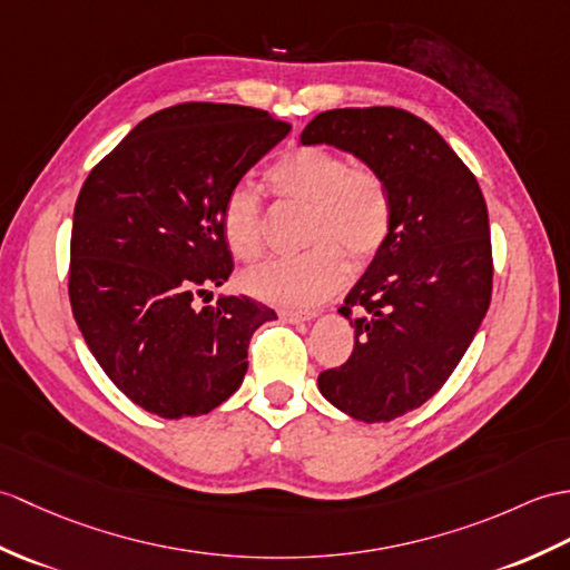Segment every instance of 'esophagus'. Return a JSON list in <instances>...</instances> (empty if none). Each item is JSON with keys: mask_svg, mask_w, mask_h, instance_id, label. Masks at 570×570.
I'll list each match as a JSON object with an SVG mask.
<instances>
[{"mask_svg": "<svg viewBox=\"0 0 570 570\" xmlns=\"http://www.w3.org/2000/svg\"><path fill=\"white\" fill-rule=\"evenodd\" d=\"M279 317L284 323H306V321H313L315 317V313H311V311H288V308H282L279 311Z\"/></svg>", "mask_w": 570, "mask_h": 570, "instance_id": "1", "label": "esophagus"}]
</instances>
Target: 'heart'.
<instances>
[{
	"instance_id": "obj_1",
	"label": "heart",
	"mask_w": 570,
	"mask_h": 570,
	"mask_svg": "<svg viewBox=\"0 0 570 570\" xmlns=\"http://www.w3.org/2000/svg\"><path fill=\"white\" fill-rule=\"evenodd\" d=\"M267 181L279 202L308 204L303 223L306 253L259 264L245 274V288L259 301L284 308H313L347 282L348 255L356 264L374 259L393 225V198L376 169L350 165L323 145H298L284 153ZM220 233L237 259H257L264 249L259 196L245 187L225 194Z\"/></svg>"
}]
</instances>
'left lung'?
Instances as JSON below:
<instances>
[{"instance_id": "obj_1", "label": "left lung", "mask_w": 570, "mask_h": 570, "mask_svg": "<svg viewBox=\"0 0 570 570\" xmlns=\"http://www.w3.org/2000/svg\"><path fill=\"white\" fill-rule=\"evenodd\" d=\"M301 142L352 153L391 189L389 240L340 308L354 325V350L317 376L342 413L389 422L444 386L491 306L485 198L446 140L395 106L323 111Z\"/></svg>"}]
</instances>
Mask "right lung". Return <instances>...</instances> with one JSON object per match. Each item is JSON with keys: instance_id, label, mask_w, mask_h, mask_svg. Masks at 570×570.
I'll return each instance as SVG.
<instances>
[{"instance_id": "1", "label": "right lung", "mask_w": 570, "mask_h": 570, "mask_svg": "<svg viewBox=\"0 0 570 570\" xmlns=\"http://www.w3.org/2000/svg\"><path fill=\"white\" fill-rule=\"evenodd\" d=\"M291 130L253 106L187 101L140 121L89 171L70 240V303L116 389L167 420L206 415L240 389L255 330L247 296L196 308L228 282L223 198Z\"/></svg>"}]
</instances>
